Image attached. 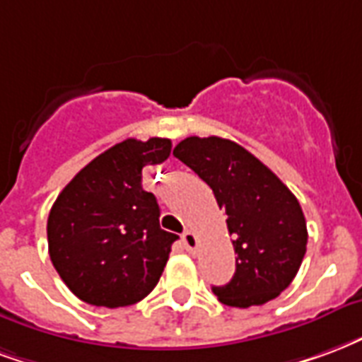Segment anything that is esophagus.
<instances>
[{
  "instance_id": "obj_1",
  "label": "esophagus",
  "mask_w": 362,
  "mask_h": 362,
  "mask_svg": "<svg viewBox=\"0 0 362 362\" xmlns=\"http://www.w3.org/2000/svg\"><path fill=\"white\" fill-rule=\"evenodd\" d=\"M182 242H184V245H186L189 253H195V249H197V235H195L194 230H186L182 234Z\"/></svg>"
}]
</instances>
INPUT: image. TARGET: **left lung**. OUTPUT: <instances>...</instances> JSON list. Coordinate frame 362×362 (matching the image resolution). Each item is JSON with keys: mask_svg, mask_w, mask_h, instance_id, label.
Masks as SVG:
<instances>
[{"mask_svg": "<svg viewBox=\"0 0 362 362\" xmlns=\"http://www.w3.org/2000/svg\"><path fill=\"white\" fill-rule=\"evenodd\" d=\"M173 155L213 189L235 251V272L215 286L218 301L247 309L282 293L303 263L307 222L301 205L276 174L235 141L189 136Z\"/></svg>", "mask_w": 362, "mask_h": 362, "instance_id": "left-lung-1", "label": "left lung"}]
</instances>
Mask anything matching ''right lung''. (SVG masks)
Returning <instances> with one entry per match:
<instances>
[{
	"instance_id": "obj_1",
	"label": "right lung",
	"mask_w": 362,
	"mask_h": 362,
	"mask_svg": "<svg viewBox=\"0 0 362 362\" xmlns=\"http://www.w3.org/2000/svg\"><path fill=\"white\" fill-rule=\"evenodd\" d=\"M167 138L128 140L88 163L47 216L49 257L74 296L95 307L141 301L159 282L178 235L160 228L141 170L168 159Z\"/></svg>"
}]
</instances>
